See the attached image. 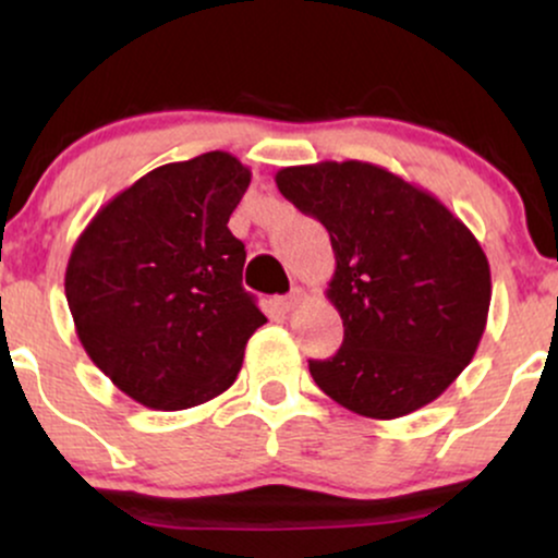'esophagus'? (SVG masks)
<instances>
[{"mask_svg": "<svg viewBox=\"0 0 558 558\" xmlns=\"http://www.w3.org/2000/svg\"><path fill=\"white\" fill-rule=\"evenodd\" d=\"M299 301H301V288H293L291 293H286V296H280V299H278V310H280V312H291V310H296Z\"/></svg>", "mask_w": 558, "mask_h": 558, "instance_id": "obj_1", "label": "esophagus"}]
</instances>
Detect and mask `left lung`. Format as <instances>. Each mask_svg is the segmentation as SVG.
<instances>
[{
    "instance_id": "obj_1",
    "label": "left lung",
    "mask_w": 558,
    "mask_h": 558,
    "mask_svg": "<svg viewBox=\"0 0 558 558\" xmlns=\"http://www.w3.org/2000/svg\"><path fill=\"white\" fill-rule=\"evenodd\" d=\"M280 194L330 233L328 299L343 345L310 373L362 417L396 420L438 399L475 356L490 267L446 204L360 159L283 168Z\"/></svg>"
}]
</instances>
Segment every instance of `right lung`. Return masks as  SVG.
Segmentation results:
<instances>
[{
	"label": "right lung",
	"mask_w": 558,
	"mask_h": 558,
	"mask_svg": "<svg viewBox=\"0 0 558 558\" xmlns=\"http://www.w3.org/2000/svg\"><path fill=\"white\" fill-rule=\"evenodd\" d=\"M248 183L228 151L162 165L110 198L70 252L65 296L83 349L144 407L178 412L220 396L267 323L228 230Z\"/></svg>",
	"instance_id": "right-lung-1"
}]
</instances>
